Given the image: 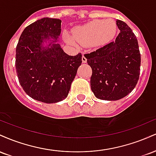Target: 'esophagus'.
I'll return each instance as SVG.
<instances>
[{
  "label": "esophagus",
  "instance_id": "esophagus-1",
  "mask_svg": "<svg viewBox=\"0 0 156 156\" xmlns=\"http://www.w3.org/2000/svg\"><path fill=\"white\" fill-rule=\"evenodd\" d=\"M87 58H86V57L83 55V56H82V62L85 64V63H87Z\"/></svg>",
  "mask_w": 156,
  "mask_h": 156
}]
</instances>
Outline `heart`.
<instances>
[{
	"instance_id": "heart-1",
	"label": "heart",
	"mask_w": 156,
	"mask_h": 156,
	"mask_svg": "<svg viewBox=\"0 0 156 156\" xmlns=\"http://www.w3.org/2000/svg\"><path fill=\"white\" fill-rule=\"evenodd\" d=\"M116 32L117 25L113 20H95L75 28L73 32L74 38L66 32L64 37L69 43H74L75 39L82 45L97 47L107 43L114 38Z\"/></svg>"
}]
</instances>
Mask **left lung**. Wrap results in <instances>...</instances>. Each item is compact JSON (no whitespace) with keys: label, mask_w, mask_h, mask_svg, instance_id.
<instances>
[{"label":"left lung","mask_w":156,"mask_h":156,"mask_svg":"<svg viewBox=\"0 0 156 156\" xmlns=\"http://www.w3.org/2000/svg\"><path fill=\"white\" fill-rule=\"evenodd\" d=\"M119 34L115 41L84 55L92 69V91L98 99L117 101L133 91L140 74L141 55L135 34L117 20Z\"/></svg>","instance_id":"left-lung-1"}]
</instances>
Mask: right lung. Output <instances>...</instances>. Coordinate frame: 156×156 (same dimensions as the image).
<instances>
[{
    "instance_id": "right-lung-1",
    "label": "right lung",
    "mask_w": 156,
    "mask_h": 156,
    "mask_svg": "<svg viewBox=\"0 0 156 156\" xmlns=\"http://www.w3.org/2000/svg\"><path fill=\"white\" fill-rule=\"evenodd\" d=\"M61 23L59 19L38 20L25 28L16 47L20 83L28 96L42 103H58L67 98L82 62L81 53L67 55L56 43Z\"/></svg>"
}]
</instances>
